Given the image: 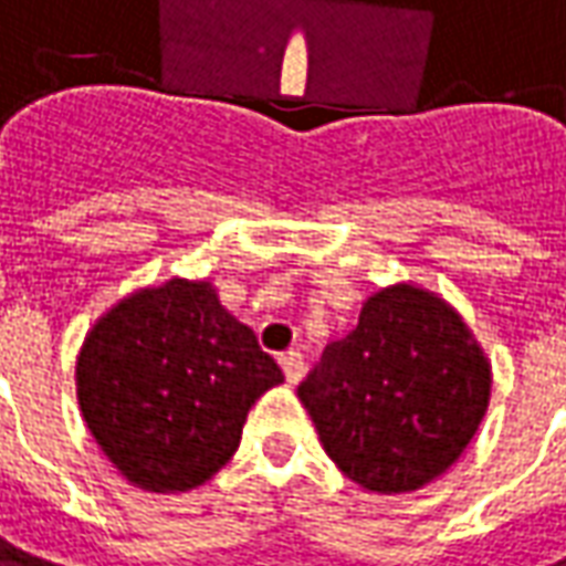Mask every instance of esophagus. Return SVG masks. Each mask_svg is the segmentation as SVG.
<instances>
[{"instance_id": "1", "label": "esophagus", "mask_w": 566, "mask_h": 566, "mask_svg": "<svg viewBox=\"0 0 566 566\" xmlns=\"http://www.w3.org/2000/svg\"><path fill=\"white\" fill-rule=\"evenodd\" d=\"M280 366H283V376H286L290 385H295V381L305 376V357H302V350H283L280 354Z\"/></svg>"}]
</instances>
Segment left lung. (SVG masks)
I'll return each instance as SVG.
<instances>
[{
    "mask_svg": "<svg viewBox=\"0 0 566 566\" xmlns=\"http://www.w3.org/2000/svg\"><path fill=\"white\" fill-rule=\"evenodd\" d=\"M493 373L465 321L434 292L397 283L298 385L326 455L369 493H412L469 447Z\"/></svg>",
    "mask_w": 566,
    "mask_h": 566,
    "instance_id": "8db88e82",
    "label": "left lung"
}]
</instances>
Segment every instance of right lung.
Masks as SVG:
<instances>
[{
    "label": "right lung",
    "mask_w": 566,
    "mask_h": 566,
    "mask_svg": "<svg viewBox=\"0 0 566 566\" xmlns=\"http://www.w3.org/2000/svg\"><path fill=\"white\" fill-rule=\"evenodd\" d=\"M283 381L209 280L147 286L92 326L76 357L82 419L113 469L150 493L206 484L252 403Z\"/></svg>",
    "instance_id": "obj_1"
}]
</instances>
